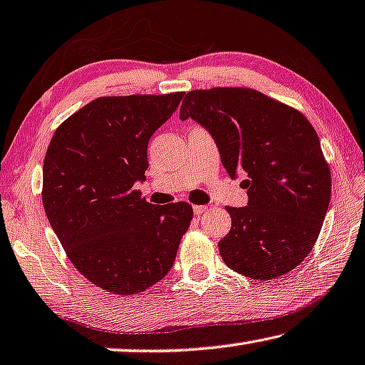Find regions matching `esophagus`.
Listing matches in <instances>:
<instances>
[{
  "label": "esophagus",
  "instance_id": "34e87169",
  "mask_svg": "<svg viewBox=\"0 0 365 365\" xmlns=\"http://www.w3.org/2000/svg\"><path fill=\"white\" fill-rule=\"evenodd\" d=\"M192 209H194V214L195 215H202L207 210V205H194Z\"/></svg>",
  "mask_w": 365,
  "mask_h": 365
}]
</instances>
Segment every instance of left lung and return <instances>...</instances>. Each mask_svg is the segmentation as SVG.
<instances>
[{"label":"left lung","mask_w":365,"mask_h":365,"mask_svg":"<svg viewBox=\"0 0 365 365\" xmlns=\"http://www.w3.org/2000/svg\"><path fill=\"white\" fill-rule=\"evenodd\" d=\"M181 120L214 137L228 175L245 171L250 204L227 207L232 228L218 251L235 272L255 280L285 276L315 246L331 197V171L317 130L290 106L251 88L194 89Z\"/></svg>","instance_id":"obj_1"}]
</instances>
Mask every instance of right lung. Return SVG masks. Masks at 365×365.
Here are the masks:
<instances>
[{"instance_id": "right-lung-1", "label": "right lung", "mask_w": 365, "mask_h": 365, "mask_svg": "<svg viewBox=\"0 0 365 365\" xmlns=\"http://www.w3.org/2000/svg\"><path fill=\"white\" fill-rule=\"evenodd\" d=\"M184 93L103 96L55 130L43 160L42 204L76 271L99 289L135 295L173 266L192 205H153L135 189L148 140Z\"/></svg>"}]
</instances>
